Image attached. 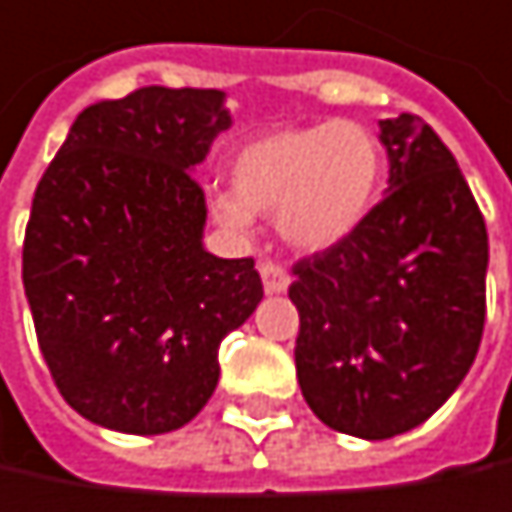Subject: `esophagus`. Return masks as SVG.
<instances>
[{
	"label": "esophagus",
	"instance_id": "34e87169",
	"mask_svg": "<svg viewBox=\"0 0 512 512\" xmlns=\"http://www.w3.org/2000/svg\"><path fill=\"white\" fill-rule=\"evenodd\" d=\"M259 274H262V286L268 294H283L291 283V277L277 262H259Z\"/></svg>",
	"mask_w": 512,
	"mask_h": 512
}]
</instances>
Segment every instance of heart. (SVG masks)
I'll return each instance as SVG.
<instances>
[{"label":"heart","instance_id":"1","mask_svg":"<svg viewBox=\"0 0 512 512\" xmlns=\"http://www.w3.org/2000/svg\"><path fill=\"white\" fill-rule=\"evenodd\" d=\"M386 179L377 135L351 120L277 129L247 141L232 161V191L212 197V218L247 235L277 212V232L300 253H321L368 221Z\"/></svg>","mask_w":512,"mask_h":512}]
</instances>
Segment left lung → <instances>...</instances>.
Segmentation results:
<instances>
[{
  "label": "left lung",
  "mask_w": 512,
  "mask_h": 512,
  "mask_svg": "<svg viewBox=\"0 0 512 512\" xmlns=\"http://www.w3.org/2000/svg\"><path fill=\"white\" fill-rule=\"evenodd\" d=\"M386 197L342 244L294 265L297 383L327 427L392 439L469 374L486 318L489 238L457 159L416 114L380 120Z\"/></svg>",
  "instance_id": "left-lung-1"
}]
</instances>
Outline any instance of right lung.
<instances>
[{"instance_id":"1","label":"right lung","mask_w":512,"mask_h":512,"mask_svg":"<svg viewBox=\"0 0 512 512\" xmlns=\"http://www.w3.org/2000/svg\"><path fill=\"white\" fill-rule=\"evenodd\" d=\"M232 126L224 91L88 105L37 182L23 286L64 401L120 433H170L212 398L226 333L262 300L253 259L203 247L194 167Z\"/></svg>"}]
</instances>
